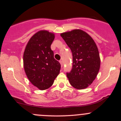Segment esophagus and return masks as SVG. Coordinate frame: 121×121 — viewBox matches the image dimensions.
<instances>
[{
    "mask_svg": "<svg viewBox=\"0 0 121 121\" xmlns=\"http://www.w3.org/2000/svg\"><path fill=\"white\" fill-rule=\"evenodd\" d=\"M60 63L61 65V67H62V65H63V62H62V60H60Z\"/></svg>",
    "mask_w": 121,
    "mask_h": 121,
    "instance_id": "1",
    "label": "esophagus"
}]
</instances>
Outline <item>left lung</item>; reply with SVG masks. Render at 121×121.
<instances>
[{
    "instance_id": "1",
    "label": "left lung",
    "mask_w": 121,
    "mask_h": 121,
    "mask_svg": "<svg viewBox=\"0 0 121 121\" xmlns=\"http://www.w3.org/2000/svg\"><path fill=\"white\" fill-rule=\"evenodd\" d=\"M60 36L73 56L72 70L66 73L70 84L77 89L86 88L95 80L100 67L96 44L87 33L80 30L62 33Z\"/></svg>"
}]
</instances>
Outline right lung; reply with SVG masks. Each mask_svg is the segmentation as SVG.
I'll list each match as a JSON object with an SVG mask.
<instances>
[{
	"mask_svg": "<svg viewBox=\"0 0 121 121\" xmlns=\"http://www.w3.org/2000/svg\"><path fill=\"white\" fill-rule=\"evenodd\" d=\"M53 34L40 30L29 40L23 55L25 72L28 78L40 90L48 89L60 73L61 65L54 58L51 45Z\"/></svg>",
	"mask_w": 121,
	"mask_h": 121,
	"instance_id": "obj_1",
	"label": "right lung"
}]
</instances>
